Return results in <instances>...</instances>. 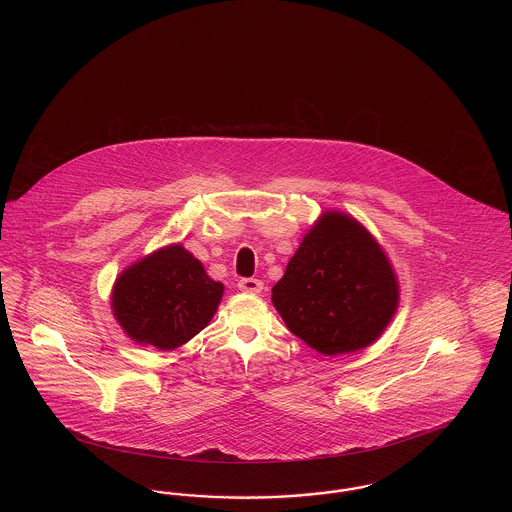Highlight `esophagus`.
Masks as SVG:
<instances>
[{"label":"esophagus","mask_w":512,"mask_h":512,"mask_svg":"<svg viewBox=\"0 0 512 512\" xmlns=\"http://www.w3.org/2000/svg\"><path fill=\"white\" fill-rule=\"evenodd\" d=\"M238 288H240L242 292L261 293V290H263V282L257 280V278H242V280L238 282Z\"/></svg>","instance_id":"1"}]
</instances>
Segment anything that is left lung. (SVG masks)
Instances as JSON below:
<instances>
[{
	"label": "left lung",
	"mask_w": 512,
	"mask_h": 512,
	"mask_svg": "<svg viewBox=\"0 0 512 512\" xmlns=\"http://www.w3.org/2000/svg\"><path fill=\"white\" fill-rule=\"evenodd\" d=\"M272 305L293 336L330 357L382 336L399 305V284L365 226L326 211L272 288Z\"/></svg>",
	"instance_id": "obj_1"
}]
</instances>
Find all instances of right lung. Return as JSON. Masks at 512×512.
Returning a JSON list of instances; mask_svg holds the SVG:
<instances>
[{
    "instance_id": "add662e5",
    "label": "right lung",
    "mask_w": 512,
    "mask_h": 512,
    "mask_svg": "<svg viewBox=\"0 0 512 512\" xmlns=\"http://www.w3.org/2000/svg\"><path fill=\"white\" fill-rule=\"evenodd\" d=\"M222 292L190 251L172 244L122 270L111 307L130 340L171 351L211 322Z\"/></svg>"
}]
</instances>
